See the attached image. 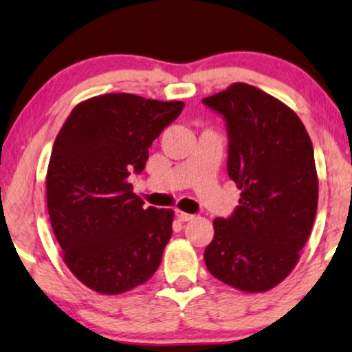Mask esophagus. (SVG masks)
Returning <instances> with one entry per match:
<instances>
[{
    "instance_id": "esophagus-1",
    "label": "esophagus",
    "mask_w": 352,
    "mask_h": 352,
    "mask_svg": "<svg viewBox=\"0 0 352 352\" xmlns=\"http://www.w3.org/2000/svg\"><path fill=\"white\" fill-rule=\"evenodd\" d=\"M175 216L179 217V219L182 221V222H186V221H191L193 219V214H188V212H184V211H179V209H177L175 211Z\"/></svg>"
}]
</instances>
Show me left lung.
Returning <instances> with one entry per match:
<instances>
[{"mask_svg": "<svg viewBox=\"0 0 352 352\" xmlns=\"http://www.w3.org/2000/svg\"><path fill=\"white\" fill-rule=\"evenodd\" d=\"M224 118L228 173L240 193L229 217H216L204 263L219 281L265 292L299 260L318 203L314 146L300 118L250 84L203 99Z\"/></svg>", "mask_w": 352, "mask_h": 352, "instance_id": "1", "label": "left lung"}]
</instances>
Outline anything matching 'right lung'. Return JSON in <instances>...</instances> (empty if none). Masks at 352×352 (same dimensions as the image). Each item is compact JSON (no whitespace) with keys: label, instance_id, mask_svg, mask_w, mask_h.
Listing matches in <instances>:
<instances>
[{"label":"right lung","instance_id":"add662e5","mask_svg":"<svg viewBox=\"0 0 352 352\" xmlns=\"http://www.w3.org/2000/svg\"><path fill=\"white\" fill-rule=\"evenodd\" d=\"M184 102L105 94L73 109L53 144L47 204L63 260L84 286L122 294L148 281L172 235V209L144 208L128 184Z\"/></svg>","mask_w":352,"mask_h":352}]
</instances>
